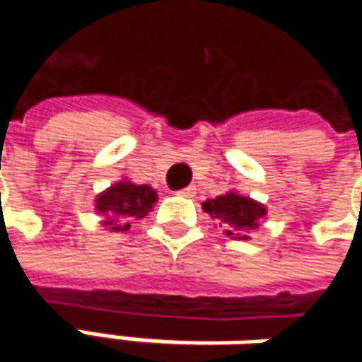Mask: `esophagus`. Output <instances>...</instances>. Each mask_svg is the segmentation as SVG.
I'll use <instances>...</instances> for the list:
<instances>
[{
	"mask_svg": "<svg viewBox=\"0 0 362 362\" xmlns=\"http://www.w3.org/2000/svg\"><path fill=\"white\" fill-rule=\"evenodd\" d=\"M178 194H182V197H194L197 194V188L194 186H186V188L178 190Z\"/></svg>",
	"mask_w": 362,
	"mask_h": 362,
	"instance_id": "1",
	"label": "esophagus"
}]
</instances>
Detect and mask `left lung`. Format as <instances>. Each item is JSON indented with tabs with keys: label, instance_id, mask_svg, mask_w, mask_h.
Listing matches in <instances>:
<instances>
[{
	"label": "left lung",
	"instance_id": "left-lung-1",
	"mask_svg": "<svg viewBox=\"0 0 362 362\" xmlns=\"http://www.w3.org/2000/svg\"><path fill=\"white\" fill-rule=\"evenodd\" d=\"M203 209L218 218L228 237L235 239H247V230L257 226V220L264 218L266 209L252 201L250 197H241L237 192H228L216 199H209L203 203Z\"/></svg>",
	"mask_w": 362,
	"mask_h": 362
}]
</instances>
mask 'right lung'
<instances>
[{
	"instance_id": "obj_1",
	"label": "right lung",
	"mask_w": 362,
	"mask_h": 362,
	"mask_svg": "<svg viewBox=\"0 0 362 362\" xmlns=\"http://www.w3.org/2000/svg\"><path fill=\"white\" fill-rule=\"evenodd\" d=\"M157 201V192L146 184L119 182L105 190L96 199V209L105 218V226L110 230H127L132 220L144 218L153 203Z\"/></svg>"
}]
</instances>
